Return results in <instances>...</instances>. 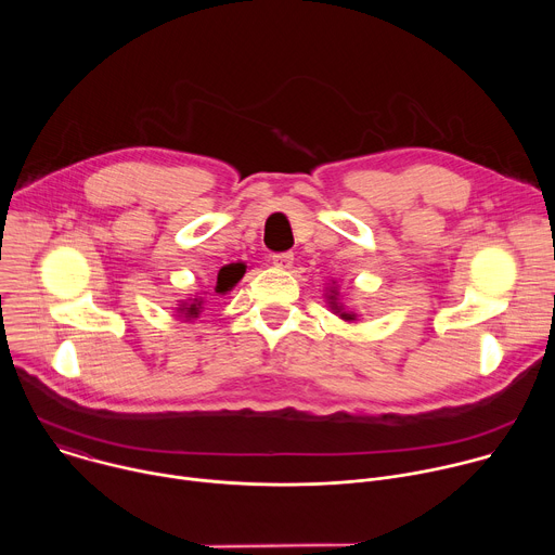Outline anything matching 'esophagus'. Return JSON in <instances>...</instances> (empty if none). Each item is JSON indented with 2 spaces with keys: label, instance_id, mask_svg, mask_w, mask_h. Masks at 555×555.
<instances>
[{
  "label": "esophagus",
  "instance_id": "obj_1",
  "mask_svg": "<svg viewBox=\"0 0 555 555\" xmlns=\"http://www.w3.org/2000/svg\"><path fill=\"white\" fill-rule=\"evenodd\" d=\"M272 263L279 268V270H289L294 266V255L292 253H279L272 257Z\"/></svg>",
  "mask_w": 555,
  "mask_h": 555
}]
</instances>
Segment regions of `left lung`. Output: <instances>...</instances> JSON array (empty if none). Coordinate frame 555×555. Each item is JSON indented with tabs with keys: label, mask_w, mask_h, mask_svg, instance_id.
Instances as JSON below:
<instances>
[{
	"label": "left lung",
	"mask_w": 555,
	"mask_h": 555,
	"mask_svg": "<svg viewBox=\"0 0 555 555\" xmlns=\"http://www.w3.org/2000/svg\"><path fill=\"white\" fill-rule=\"evenodd\" d=\"M325 300H327V305H330V309L338 315V319H343L345 323H356L358 321V313L356 311H351V309H347L345 305H343V300H340V292H338V285H336V281L325 289Z\"/></svg>",
	"instance_id": "1"
}]
</instances>
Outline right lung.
<instances>
[{
  "label": "right lung",
  "mask_w": 555,
  "mask_h": 555,
  "mask_svg": "<svg viewBox=\"0 0 555 555\" xmlns=\"http://www.w3.org/2000/svg\"><path fill=\"white\" fill-rule=\"evenodd\" d=\"M246 263H228V266H223L219 272H217V285H215V292L219 294V296H225L236 283H240L242 279H244V274H246ZM204 309V298L199 296H195V298H189V300H182V305L178 307V313H182L184 319H197L199 315V311Z\"/></svg>",
  "instance_id": "add662e5"
}]
</instances>
